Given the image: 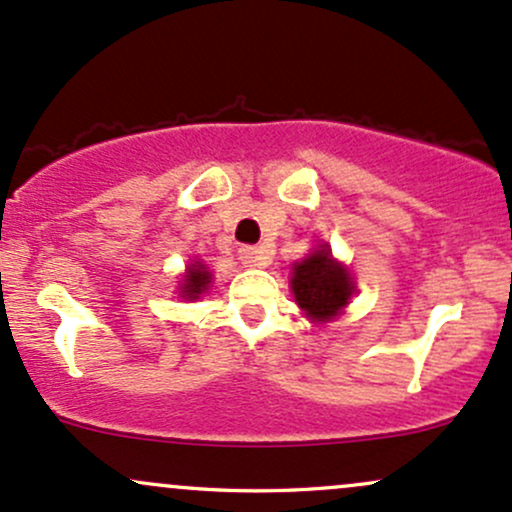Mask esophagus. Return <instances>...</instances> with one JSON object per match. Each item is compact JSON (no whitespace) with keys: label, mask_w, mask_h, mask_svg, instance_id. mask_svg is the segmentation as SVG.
I'll use <instances>...</instances> for the list:
<instances>
[{"label":"esophagus","mask_w":512,"mask_h":512,"mask_svg":"<svg viewBox=\"0 0 512 512\" xmlns=\"http://www.w3.org/2000/svg\"><path fill=\"white\" fill-rule=\"evenodd\" d=\"M239 258L241 263L246 266H254V268H263L273 261V249L268 244L261 246H241L239 249Z\"/></svg>","instance_id":"obj_1"}]
</instances>
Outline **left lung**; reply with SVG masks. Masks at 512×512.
Instances as JSON below:
<instances>
[{
  "label": "left lung",
  "mask_w": 512,
  "mask_h": 512,
  "mask_svg": "<svg viewBox=\"0 0 512 512\" xmlns=\"http://www.w3.org/2000/svg\"><path fill=\"white\" fill-rule=\"evenodd\" d=\"M292 292L304 312L314 321H326L336 317L346 307L353 295V280L348 271L333 261L329 249L297 263L292 273Z\"/></svg>",
  "instance_id": "8db88e82"
}]
</instances>
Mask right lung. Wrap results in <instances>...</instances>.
I'll use <instances>...</instances> for the list:
<instances>
[{
  "mask_svg": "<svg viewBox=\"0 0 512 512\" xmlns=\"http://www.w3.org/2000/svg\"><path fill=\"white\" fill-rule=\"evenodd\" d=\"M210 285V273L205 271V266L200 261L191 263L186 278H183V297H191L195 300L198 295H203Z\"/></svg>",
  "mask_w": 512,
  "mask_h": 512,
  "instance_id": "right-lung-1",
  "label": "right lung"
}]
</instances>
